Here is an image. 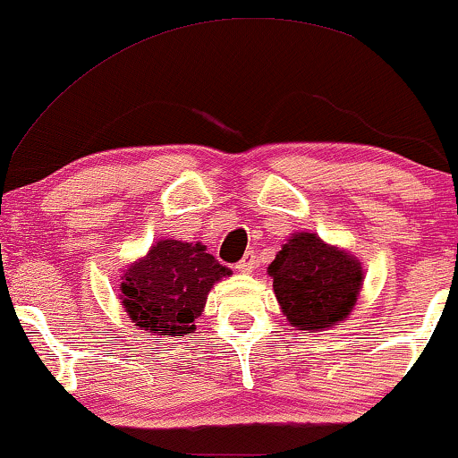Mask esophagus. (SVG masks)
Instances as JSON below:
<instances>
[{"label": "esophagus", "mask_w": 458, "mask_h": 458, "mask_svg": "<svg viewBox=\"0 0 458 458\" xmlns=\"http://www.w3.org/2000/svg\"><path fill=\"white\" fill-rule=\"evenodd\" d=\"M258 266V259H256V253L253 251H247L245 256H242V259L239 264H236V270L239 272H245V275H249V272H253V268Z\"/></svg>", "instance_id": "esophagus-1"}]
</instances>
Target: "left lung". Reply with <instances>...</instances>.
<instances>
[{
	"mask_svg": "<svg viewBox=\"0 0 458 458\" xmlns=\"http://www.w3.org/2000/svg\"><path fill=\"white\" fill-rule=\"evenodd\" d=\"M268 275L289 326L310 334L349 319L366 272L351 251L302 230L289 236Z\"/></svg>",
	"mask_w": 458,
	"mask_h": 458,
	"instance_id": "8db88e82",
	"label": "left lung"
}]
</instances>
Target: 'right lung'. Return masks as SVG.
Wrapping results in <instances>:
<instances>
[{
  "instance_id": "1",
  "label": "right lung",
  "mask_w": 458,
  "mask_h": 458,
  "mask_svg": "<svg viewBox=\"0 0 458 458\" xmlns=\"http://www.w3.org/2000/svg\"><path fill=\"white\" fill-rule=\"evenodd\" d=\"M233 270L217 262L202 242L156 241L120 276V302L132 326L158 338L194 334L217 281Z\"/></svg>"
}]
</instances>
